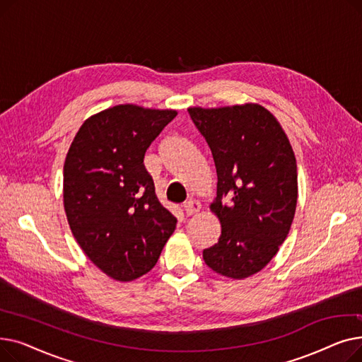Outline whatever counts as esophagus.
I'll return each mask as SVG.
<instances>
[{
	"mask_svg": "<svg viewBox=\"0 0 362 362\" xmlns=\"http://www.w3.org/2000/svg\"><path fill=\"white\" fill-rule=\"evenodd\" d=\"M201 210V204L198 201H187L183 205V211L186 216H194Z\"/></svg>",
	"mask_w": 362,
	"mask_h": 362,
	"instance_id": "obj_1",
	"label": "esophagus"
}]
</instances>
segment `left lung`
<instances>
[{
    "label": "left lung",
    "mask_w": 362,
    "mask_h": 362,
    "mask_svg": "<svg viewBox=\"0 0 362 362\" xmlns=\"http://www.w3.org/2000/svg\"><path fill=\"white\" fill-rule=\"evenodd\" d=\"M187 111L211 149L217 171V198L210 210L221 235L204 250V261L224 277L246 279L273 259L289 235L298 201L292 145L277 119L259 104Z\"/></svg>",
    "instance_id": "8db88e82"
}]
</instances>
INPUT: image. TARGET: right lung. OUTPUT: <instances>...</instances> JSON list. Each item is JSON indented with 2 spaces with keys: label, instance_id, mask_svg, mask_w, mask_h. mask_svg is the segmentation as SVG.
<instances>
[{
  "label": "right lung",
  "instance_id": "1",
  "mask_svg": "<svg viewBox=\"0 0 362 362\" xmlns=\"http://www.w3.org/2000/svg\"><path fill=\"white\" fill-rule=\"evenodd\" d=\"M176 110L120 104L88 117L64 161L70 230L108 277L132 281L154 267L176 218L160 204L145 152Z\"/></svg>",
  "mask_w": 362,
  "mask_h": 362
}]
</instances>
